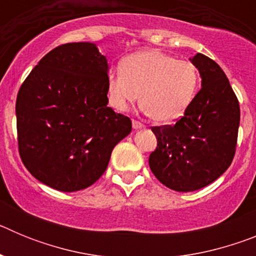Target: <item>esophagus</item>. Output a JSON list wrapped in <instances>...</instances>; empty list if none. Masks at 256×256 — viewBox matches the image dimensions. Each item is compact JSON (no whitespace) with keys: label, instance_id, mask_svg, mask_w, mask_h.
<instances>
[{"label":"esophagus","instance_id":"obj_1","mask_svg":"<svg viewBox=\"0 0 256 256\" xmlns=\"http://www.w3.org/2000/svg\"><path fill=\"white\" fill-rule=\"evenodd\" d=\"M132 126H133V130H144V126L142 123H140V122L137 120H132Z\"/></svg>","mask_w":256,"mask_h":256}]
</instances>
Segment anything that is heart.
<instances>
[{
	"label": "heart",
	"mask_w": 256,
	"mask_h": 256,
	"mask_svg": "<svg viewBox=\"0 0 256 256\" xmlns=\"http://www.w3.org/2000/svg\"><path fill=\"white\" fill-rule=\"evenodd\" d=\"M200 74L191 61L178 60L158 50H142L126 56L120 70L108 79L110 104L126 110L140 100L144 112L158 124H172L184 115L195 100Z\"/></svg>",
	"instance_id": "b5f03b06"
}]
</instances>
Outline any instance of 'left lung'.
<instances>
[{"mask_svg":"<svg viewBox=\"0 0 256 256\" xmlns=\"http://www.w3.org/2000/svg\"><path fill=\"white\" fill-rule=\"evenodd\" d=\"M190 60L201 90L174 126H152L158 146L148 158L154 176L178 192L202 188L227 170L240 126L238 100L222 68L202 54Z\"/></svg>","mask_w":256,"mask_h":256,"instance_id":"left-lung-1","label":"left lung"}]
</instances>
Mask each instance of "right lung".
I'll list each match as a JSON object with an SVG mask.
<instances>
[{"mask_svg":"<svg viewBox=\"0 0 256 256\" xmlns=\"http://www.w3.org/2000/svg\"><path fill=\"white\" fill-rule=\"evenodd\" d=\"M108 73L96 44H66L40 58L20 87V158L46 186L74 192L94 184L132 130L130 118L108 106Z\"/></svg>","mask_w":256,"mask_h":256,"instance_id":"right-lung-1","label":"right lung"}]
</instances>
